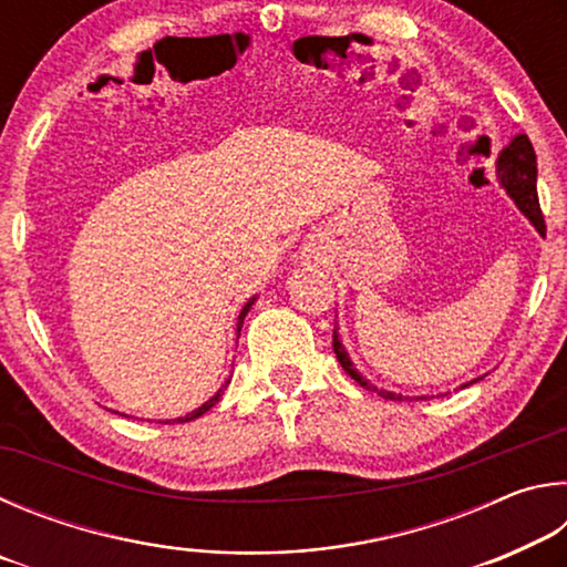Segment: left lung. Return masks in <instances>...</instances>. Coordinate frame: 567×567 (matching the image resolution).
I'll use <instances>...</instances> for the list:
<instances>
[{"instance_id":"left-lung-1","label":"left lung","mask_w":567,"mask_h":567,"mask_svg":"<svg viewBox=\"0 0 567 567\" xmlns=\"http://www.w3.org/2000/svg\"><path fill=\"white\" fill-rule=\"evenodd\" d=\"M497 179H501V185L505 187L507 195L515 199V205L520 207V213L535 225L537 233L545 235V219L540 213V203H537V187H535L537 159H535V150L530 145V140H527V134H515V137L511 140V145L501 152V157H497ZM332 350H334V354H338L342 370L348 372V375L358 382L360 388L378 392V395L385 400H402L400 395H395V392L378 390L375 385H370V382L360 375L358 368H354L350 360L348 350L342 348L338 324H334V330H332ZM473 382H477V380H473ZM473 382H467V385H473ZM467 385H463V388H467Z\"/></svg>"}]
</instances>
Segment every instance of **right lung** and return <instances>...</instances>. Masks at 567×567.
Segmentation results:
<instances>
[{"label": "right lung", "instance_id": "obj_1", "mask_svg": "<svg viewBox=\"0 0 567 567\" xmlns=\"http://www.w3.org/2000/svg\"><path fill=\"white\" fill-rule=\"evenodd\" d=\"M252 302H255V297L252 300H249L245 307H243V312H239V318H237V338H239V330H243V322H245V315H247V310L249 307H252ZM225 388H227V382H225ZM225 388H219L213 398H209L203 408H197V410H192L189 415H185V417H177V420H167V425L169 422H189V420H195V417H199V415H205V412L209 410V408H215L217 402H219V398H223V392H225Z\"/></svg>", "mask_w": 567, "mask_h": 567}]
</instances>
